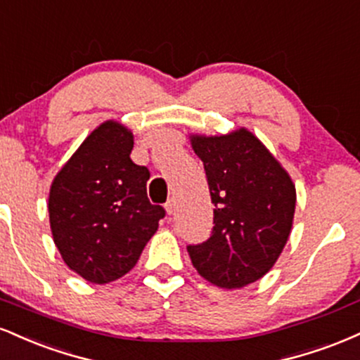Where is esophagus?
I'll use <instances>...</instances> for the list:
<instances>
[{"label":"esophagus","mask_w":360,"mask_h":360,"mask_svg":"<svg viewBox=\"0 0 360 360\" xmlns=\"http://www.w3.org/2000/svg\"><path fill=\"white\" fill-rule=\"evenodd\" d=\"M164 206H166L167 214H172V212H174V210H176V200H174V198H171V200H167V203L164 205Z\"/></svg>","instance_id":"1"}]
</instances>
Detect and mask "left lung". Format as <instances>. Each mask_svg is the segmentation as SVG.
Segmentation results:
<instances>
[{
  "label": "left lung",
  "instance_id": "left-lung-1",
  "mask_svg": "<svg viewBox=\"0 0 360 360\" xmlns=\"http://www.w3.org/2000/svg\"><path fill=\"white\" fill-rule=\"evenodd\" d=\"M214 203L213 232L189 245L194 269L223 289L254 283L272 269L286 245L296 208L291 176L247 128L225 135L191 134Z\"/></svg>",
  "mask_w": 360,
  "mask_h": 360
}]
</instances>
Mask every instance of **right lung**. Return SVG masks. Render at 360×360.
<instances>
[{
  "label": "right lung",
  "instance_id": "right-lung-1",
  "mask_svg": "<svg viewBox=\"0 0 360 360\" xmlns=\"http://www.w3.org/2000/svg\"><path fill=\"white\" fill-rule=\"evenodd\" d=\"M134 134L106 120L60 167L49 193L53 243L71 271L93 284L131 271L164 218L147 198V167L131 162Z\"/></svg>",
  "mask_w": 360,
  "mask_h": 360
}]
</instances>
